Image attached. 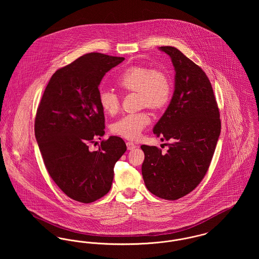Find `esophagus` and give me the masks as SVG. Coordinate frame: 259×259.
I'll return each instance as SVG.
<instances>
[{
  "mask_svg": "<svg viewBox=\"0 0 259 259\" xmlns=\"http://www.w3.org/2000/svg\"><path fill=\"white\" fill-rule=\"evenodd\" d=\"M126 146H127V149H128V150H133L134 148H137V146H136L135 144H133V143H131V142H128V143L126 144Z\"/></svg>",
  "mask_w": 259,
  "mask_h": 259,
  "instance_id": "34e87169",
  "label": "esophagus"
}]
</instances>
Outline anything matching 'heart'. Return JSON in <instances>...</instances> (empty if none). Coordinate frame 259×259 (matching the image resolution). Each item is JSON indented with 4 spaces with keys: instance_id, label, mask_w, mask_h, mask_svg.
<instances>
[{
    "instance_id": "1",
    "label": "heart",
    "mask_w": 259,
    "mask_h": 259,
    "mask_svg": "<svg viewBox=\"0 0 259 259\" xmlns=\"http://www.w3.org/2000/svg\"><path fill=\"white\" fill-rule=\"evenodd\" d=\"M124 92L138 94L139 108H148L153 111L163 109L171 97V82L167 74L143 65L126 68L115 80ZM99 104L107 114H115L120 107V100L111 90H102L99 94ZM150 123L148 113L141 111L124 115L111 127L114 135L127 140H136Z\"/></svg>"
}]
</instances>
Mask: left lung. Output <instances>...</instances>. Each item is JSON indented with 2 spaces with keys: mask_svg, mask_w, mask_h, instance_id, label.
I'll return each instance as SVG.
<instances>
[{
  "mask_svg": "<svg viewBox=\"0 0 259 259\" xmlns=\"http://www.w3.org/2000/svg\"><path fill=\"white\" fill-rule=\"evenodd\" d=\"M175 70L171 102L153 127L168 150L142 146V175L157 197L177 200L190 193L205 177L221 134L220 111L208 76L194 62L172 47H161Z\"/></svg>",
  "mask_w": 259,
  "mask_h": 259,
  "instance_id": "left-lung-1",
  "label": "left lung"
}]
</instances>
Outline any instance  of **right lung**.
<instances>
[{
  "instance_id": "1",
  "label": "right lung",
  "mask_w": 259,
  "mask_h": 259,
  "mask_svg": "<svg viewBox=\"0 0 259 259\" xmlns=\"http://www.w3.org/2000/svg\"><path fill=\"white\" fill-rule=\"evenodd\" d=\"M123 60L97 52L80 56L52 74L37 108L35 136L44 163L62 191L81 203L110 191L114 165L126 151L116 136L102 141L96 151L88 147L105 134L101 80Z\"/></svg>"
}]
</instances>
